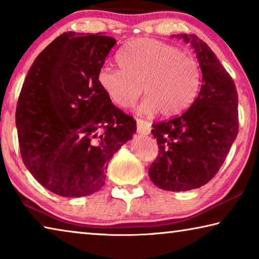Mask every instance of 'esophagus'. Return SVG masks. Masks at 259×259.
I'll use <instances>...</instances> for the list:
<instances>
[{
  "label": "esophagus",
  "mask_w": 259,
  "mask_h": 259,
  "mask_svg": "<svg viewBox=\"0 0 259 259\" xmlns=\"http://www.w3.org/2000/svg\"><path fill=\"white\" fill-rule=\"evenodd\" d=\"M137 131L139 134L148 135L151 133V123L142 119H137Z\"/></svg>",
  "instance_id": "esophagus-1"
}]
</instances>
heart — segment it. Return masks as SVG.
Wrapping results in <instances>:
<instances>
[{
    "label": "heart",
    "mask_w": 259,
    "mask_h": 259,
    "mask_svg": "<svg viewBox=\"0 0 259 259\" xmlns=\"http://www.w3.org/2000/svg\"><path fill=\"white\" fill-rule=\"evenodd\" d=\"M120 69L104 66L97 80L100 88L121 108L134 106L143 94L140 112L175 116L194 102L201 85L198 61L177 48L154 38H138L117 55Z\"/></svg>",
    "instance_id": "obj_1"
}]
</instances>
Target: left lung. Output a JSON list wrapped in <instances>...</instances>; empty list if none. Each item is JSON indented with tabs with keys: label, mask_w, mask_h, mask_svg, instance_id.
I'll return each mask as SVG.
<instances>
[{
	"label": "left lung",
	"mask_w": 259,
	"mask_h": 259,
	"mask_svg": "<svg viewBox=\"0 0 259 259\" xmlns=\"http://www.w3.org/2000/svg\"><path fill=\"white\" fill-rule=\"evenodd\" d=\"M179 37L190 42L195 51L202 84L190 108L152 124L159 154L148 175L154 185L172 192L194 190L211 181L239 133L234 81L207 43L195 34Z\"/></svg>",
	"instance_id": "obj_1"
}]
</instances>
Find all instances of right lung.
Wrapping results in <instances>:
<instances>
[{
    "instance_id": "obj_1",
    "label": "right lung",
    "mask_w": 259,
    "mask_h": 259,
    "mask_svg": "<svg viewBox=\"0 0 259 259\" xmlns=\"http://www.w3.org/2000/svg\"><path fill=\"white\" fill-rule=\"evenodd\" d=\"M115 45L106 35L61 34L36 57L21 88L16 111L21 159L58 195L99 191L111 157L137 130L97 80Z\"/></svg>"
}]
</instances>
